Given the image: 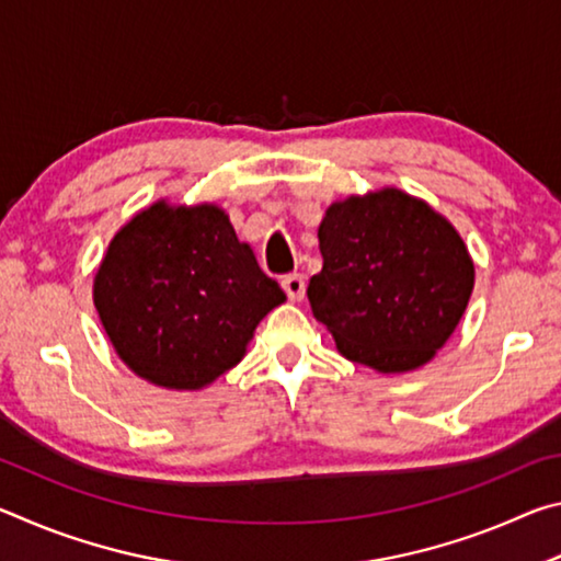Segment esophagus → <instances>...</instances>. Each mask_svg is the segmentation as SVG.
Here are the masks:
<instances>
[{
    "instance_id": "obj_1",
    "label": "esophagus",
    "mask_w": 561,
    "mask_h": 561,
    "mask_svg": "<svg viewBox=\"0 0 561 561\" xmlns=\"http://www.w3.org/2000/svg\"><path fill=\"white\" fill-rule=\"evenodd\" d=\"M282 289L287 291V297L291 301H301L304 289H307V282H304L301 274H287V277L282 279Z\"/></svg>"
}]
</instances>
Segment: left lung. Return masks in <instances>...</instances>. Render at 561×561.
<instances>
[{
    "label": "left lung",
    "instance_id": "8db88e82",
    "mask_svg": "<svg viewBox=\"0 0 561 561\" xmlns=\"http://www.w3.org/2000/svg\"><path fill=\"white\" fill-rule=\"evenodd\" d=\"M319 250L311 311L341 356L378 374L428 364L468 309L474 264L460 232L398 187L331 203Z\"/></svg>",
    "mask_w": 561,
    "mask_h": 561
}]
</instances>
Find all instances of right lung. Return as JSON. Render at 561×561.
Returning <instances> with one entry per match:
<instances>
[{
	"instance_id": "obj_1",
	"label": "right lung",
	"mask_w": 561,
	"mask_h": 561,
	"mask_svg": "<svg viewBox=\"0 0 561 561\" xmlns=\"http://www.w3.org/2000/svg\"><path fill=\"white\" fill-rule=\"evenodd\" d=\"M284 299L213 203L144 207L113 234L93 277V307L118 358L170 391H201L240 364Z\"/></svg>"
}]
</instances>
